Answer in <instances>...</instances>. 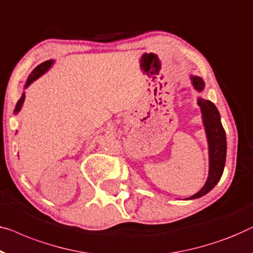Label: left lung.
Masks as SVG:
<instances>
[{
  "label": "left lung",
  "mask_w": 253,
  "mask_h": 253,
  "mask_svg": "<svg viewBox=\"0 0 253 253\" xmlns=\"http://www.w3.org/2000/svg\"><path fill=\"white\" fill-rule=\"evenodd\" d=\"M192 82L194 87L197 91L204 89L203 80L199 76H192ZM197 104L201 107L203 116V124L206 126V132L209 142V161H210V168H209V177L203 186V188L196 193L195 195L188 197L189 200L197 199L206 195L207 193L217 185L219 179L221 178L222 171L225 168L226 161V133L222 127L220 114H219L217 107L213 102L200 98Z\"/></svg>",
  "instance_id": "left-lung-1"
}]
</instances>
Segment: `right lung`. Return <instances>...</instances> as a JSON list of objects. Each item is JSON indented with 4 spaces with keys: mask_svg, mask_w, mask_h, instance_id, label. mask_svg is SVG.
Segmentation results:
<instances>
[{
    "mask_svg": "<svg viewBox=\"0 0 253 253\" xmlns=\"http://www.w3.org/2000/svg\"><path fill=\"white\" fill-rule=\"evenodd\" d=\"M52 63H53L52 60H47V61H44V63L40 64L38 67H36L34 71L31 73V75L28 76V80H27V82H26V86H28L29 84H31L33 81H35L36 79H39L42 74H44V73L47 71V69L51 67V65H52ZM24 100H25V93H23V96H21L20 99L18 100L17 105H16V109H14V113H18V112L20 111V108H21V106H23Z\"/></svg>",
    "mask_w": 253,
    "mask_h": 253,
    "instance_id": "obj_1",
    "label": "right lung"
}]
</instances>
